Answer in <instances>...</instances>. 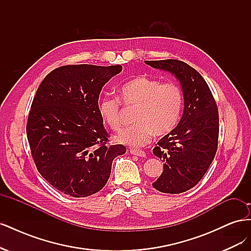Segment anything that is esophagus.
<instances>
[{"label":"esophagus","instance_id":"obj_1","mask_svg":"<svg viewBox=\"0 0 251 251\" xmlns=\"http://www.w3.org/2000/svg\"><path fill=\"white\" fill-rule=\"evenodd\" d=\"M130 153L136 156H139V157H146V151H143L142 150H137V149H131L130 150Z\"/></svg>","mask_w":251,"mask_h":251}]
</instances>
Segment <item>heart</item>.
I'll return each mask as SVG.
<instances>
[{"label":"heart","mask_w":251,"mask_h":251,"mask_svg":"<svg viewBox=\"0 0 251 251\" xmlns=\"http://www.w3.org/2000/svg\"><path fill=\"white\" fill-rule=\"evenodd\" d=\"M119 97L127 107H137L135 125L120 132L115 140L130 147H142L153 135L162 136L176 126L183 104V95L175 82H161L148 76H137L119 88ZM119 98L103 96L98 102V112L112 130L123 125Z\"/></svg>","instance_id":"obj_1"}]
</instances>
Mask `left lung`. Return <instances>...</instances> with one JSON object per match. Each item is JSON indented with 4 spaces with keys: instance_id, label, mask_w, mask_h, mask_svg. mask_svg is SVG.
Masks as SVG:
<instances>
[{
    "instance_id": "8db88e82",
    "label": "left lung",
    "mask_w": 251,
    "mask_h": 251,
    "mask_svg": "<svg viewBox=\"0 0 251 251\" xmlns=\"http://www.w3.org/2000/svg\"><path fill=\"white\" fill-rule=\"evenodd\" d=\"M176 76L184 97L178 126L158 141L153 153L163 161V172L153 186L165 194L193 188L207 172L218 149L219 112L211 91L193 67L178 59L146 60Z\"/></svg>"
}]
</instances>
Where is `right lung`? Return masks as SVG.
Returning a JSON list of instances; mask_svg holds the SVG:
<instances>
[{
	"mask_svg": "<svg viewBox=\"0 0 251 251\" xmlns=\"http://www.w3.org/2000/svg\"><path fill=\"white\" fill-rule=\"evenodd\" d=\"M123 66L67 65L51 71L36 91L26 125L39 173L65 195L81 198L107 184L114 158L126 153L112 146L98 112L102 87Z\"/></svg>",
	"mask_w": 251,
	"mask_h": 251,
	"instance_id": "right-lung-1",
	"label": "right lung"
}]
</instances>
